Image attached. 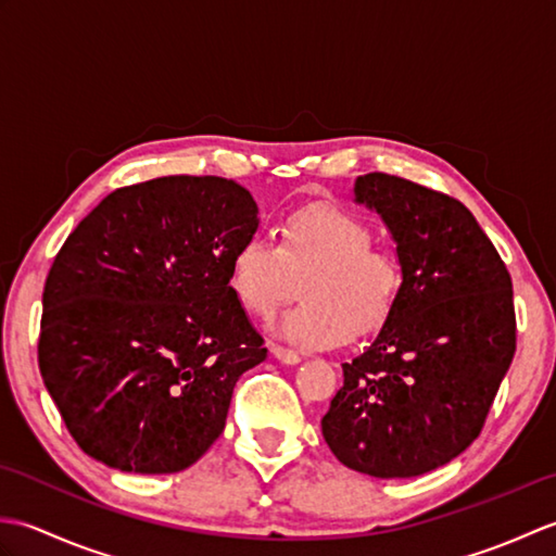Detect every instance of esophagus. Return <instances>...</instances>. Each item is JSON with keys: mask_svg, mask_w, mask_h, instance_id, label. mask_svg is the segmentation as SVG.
Masks as SVG:
<instances>
[{"mask_svg": "<svg viewBox=\"0 0 556 556\" xmlns=\"http://www.w3.org/2000/svg\"><path fill=\"white\" fill-rule=\"evenodd\" d=\"M271 351V356H275L279 363H285V365H299L301 363V356L296 351H291V349H285V346H271L269 349Z\"/></svg>", "mask_w": 556, "mask_h": 556, "instance_id": "34e87169", "label": "esophagus"}]
</instances>
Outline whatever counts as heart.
<instances>
[{
    "label": "heart",
    "mask_w": 556,
    "mask_h": 556,
    "mask_svg": "<svg viewBox=\"0 0 556 556\" xmlns=\"http://www.w3.org/2000/svg\"><path fill=\"white\" fill-rule=\"evenodd\" d=\"M303 281L305 303L285 313L275 332L303 349H329L363 337L392 313L401 271L365 224L329 203L305 205L285 219L279 243L265 233L236 248L229 285L248 313L271 317Z\"/></svg>",
    "instance_id": "b5f03b06"
}]
</instances>
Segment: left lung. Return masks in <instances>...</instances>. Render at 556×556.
Masks as SVG:
<instances>
[{
  "label": "left lung",
  "instance_id": "left-lung-1",
  "mask_svg": "<svg viewBox=\"0 0 556 556\" xmlns=\"http://www.w3.org/2000/svg\"><path fill=\"white\" fill-rule=\"evenodd\" d=\"M353 200L396 243L394 308L323 418L341 464L416 478L473 444L516 351L511 277L470 210L399 176L365 174Z\"/></svg>",
  "mask_w": 556,
  "mask_h": 556
}]
</instances>
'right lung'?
<instances>
[{
    "label": "right lung",
    "mask_w": 556,
    "mask_h": 556,
    "mask_svg": "<svg viewBox=\"0 0 556 556\" xmlns=\"http://www.w3.org/2000/svg\"><path fill=\"white\" fill-rule=\"evenodd\" d=\"M260 227L243 186L160 176L110 193L47 275L38 361L78 446L124 473H179L227 422L239 377L267 358L229 285Z\"/></svg>",
    "instance_id": "obj_1"
}]
</instances>
